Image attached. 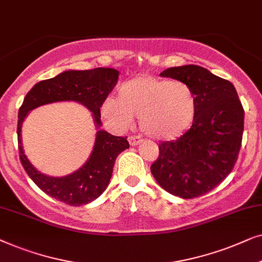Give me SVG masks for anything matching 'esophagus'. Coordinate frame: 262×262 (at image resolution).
Returning <instances> with one entry per match:
<instances>
[{
    "mask_svg": "<svg viewBox=\"0 0 262 262\" xmlns=\"http://www.w3.org/2000/svg\"><path fill=\"white\" fill-rule=\"evenodd\" d=\"M142 141L141 138H139V136H135V135H129L128 136V142H129L130 146H136L139 145L140 142Z\"/></svg>",
    "mask_w": 262,
    "mask_h": 262,
    "instance_id": "esophagus-1",
    "label": "esophagus"
}]
</instances>
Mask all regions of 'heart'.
Wrapping results in <instances>:
<instances>
[{"label": "heart", "instance_id": "obj_1", "mask_svg": "<svg viewBox=\"0 0 262 262\" xmlns=\"http://www.w3.org/2000/svg\"><path fill=\"white\" fill-rule=\"evenodd\" d=\"M101 114L116 132L129 129L138 116L140 128L150 138L172 140L192 126L197 96L184 82L139 76L120 86L119 98H106Z\"/></svg>", "mask_w": 262, "mask_h": 262}]
</instances>
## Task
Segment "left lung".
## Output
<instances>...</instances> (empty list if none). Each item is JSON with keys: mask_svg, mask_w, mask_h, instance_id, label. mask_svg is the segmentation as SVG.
I'll return each instance as SVG.
<instances>
[{"mask_svg": "<svg viewBox=\"0 0 262 262\" xmlns=\"http://www.w3.org/2000/svg\"><path fill=\"white\" fill-rule=\"evenodd\" d=\"M160 76L192 88L197 114L185 134L160 143L150 172L167 192L184 200L200 197L233 171L242 143L245 110L233 84L201 66L169 68Z\"/></svg>", "mask_w": 262, "mask_h": 262, "instance_id": "8db88e82", "label": "left lung"}]
</instances>
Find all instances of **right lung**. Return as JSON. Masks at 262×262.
<instances>
[{
	"mask_svg": "<svg viewBox=\"0 0 262 262\" xmlns=\"http://www.w3.org/2000/svg\"><path fill=\"white\" fill-rule=\"evenodd\" d=\"M119 79V71L97 68L85 71H65L51 79L41 80L26 95L17 121V143L20 161L25 171L40 190L62 203L80 206L101 196L112 178L113 167L119 154L129 148L127 136H114L104 130L96 134L93 153L82 168L72 174L54 178L42 174L32 166L21 146L22 121L29 110L47 103L76 101L89 108L95 122L101 126V106Z\"/></svg>",
	"mask_w": 262,
	"mask_h": 262,
	"instance_id": "add662e5",
	"label": "right lung"
}]
</instances>
